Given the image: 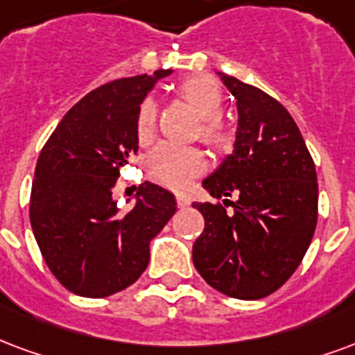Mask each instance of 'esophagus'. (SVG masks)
<instances>
[{
    "label": "esophagus",
    "instance_id": "1",
    "mask_svg": "<svg viewBox=\"0 0 355 355\" xmlns=\"http://www.w3.org/2000/svg\"><path fill=\"white\" fill-rule=\"evenodd\" d=\"M190 198H186V196H177V205H178V209H186V207H190Z\"/></svg>",
    "mask_w": 355,
    "mask_h": 355
}]
</instances>
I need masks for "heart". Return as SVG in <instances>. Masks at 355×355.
Returning a JSON list of instances; mask_svg holds the SVG:
<instances>
[{
    "instance_id": "heart-1",
    "label": "heart",
    "mask_w": 355,
    "mask_h": 355,
    "mask_svg": "<svg viewBox=\"0 0 355 355\" xmlns=\"http://www.w3.org/2000/svg\"><path fill=\"white\" fill-rule=\"evenodd\" d=\"M178 94L201 118V139L218 152H230L235 144V131L222 120L224 94L220 84L211 77L198 75L178 84ZM156 130V105L152 99H144L139 107L135 133L141 144H148ZM207 157L199 148H182L159 144L146 157V173L152 180L173 190H186L193 178L203 175Z\"/></svg>"
}]
</instances>
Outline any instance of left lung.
<instances>
[{"instance_id":"left-lung-1","label":"left lung","mask_w":355,"mask_h":355,"mask_svg":"<svg viewBox=\"0 0 355 355\" xmlns=\"http://www.w3.org/2000/svg\"><path fill=\"white\" fill-rule=\"evenodd\" d=\"M237 99L233 152L203 180L212 198L193 203L205 230L193 265L224 295L254 301L271 295L295 272L318 222L316 167L293 118L256 86L218 73Z\"/></svg>"}]
</instances>
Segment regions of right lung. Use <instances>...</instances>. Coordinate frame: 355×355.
<instances>
[{
	"label": "right lung",
	"instance_id": "right-lung-1",
	"mask_svg": "<svg viewBox=\"0 0 355 355\" xmlns=\"http://www.w3.org/2000/svg\"><path fill=\"white\" fill-rule=\"evenodd\" d=\"M118 78L92 90L62 118L39 154L31 184L30 222L52 275L83 297H107L144 272L150 241L177 211L169 190L144 182L130 211L112 188L137 154L139 107L159 78Z\"/></svg>",
	"mask_w": 355,
	"mask_h": 355
}]
</instances>
